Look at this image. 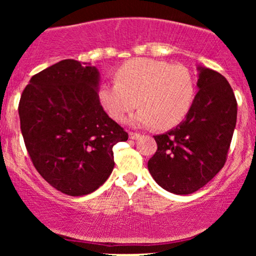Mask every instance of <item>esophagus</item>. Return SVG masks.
<instances>
[{
	"instance_id": "34e87169",
	"label": "esophagus",
	"mask_w": 256,
	"mask_h": 256,
	"mask_svg": "<svg viewBox=\"0 0 256 256\" xmlns=\"http://www.w3.org/2000/svg\"><path fill=\"white\" fill-rule=\"evenodd\" d=\"M128 137H130V140H138L140 134H137V132H128Z\"/></svg>"
}]
</instances>
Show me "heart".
<instances>
[{
	"label": "heart",
	"instance_id": "obj_1",
	"mask_svg": "<svg viewBox=\"0 0 256 256\" xmlns=\"http://www.w3.org/2000/svg\"><path fill=\"white\" fill-rule=\"evenodd\" d=\"M116 80L100 85V104L116 122L136 106L140 107L128 119L134 126L173 128L185 118L196 94L195 80L186 67L156 58H132L116 70Z\"/></svg>",
	"mask_w": 256,
	"mask_h": 256
}]
</instances>
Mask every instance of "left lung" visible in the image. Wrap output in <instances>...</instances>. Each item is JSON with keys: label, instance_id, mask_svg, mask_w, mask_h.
Returning <instances> with one entry per match:
<instances>
[{"label": "left lung", "instance_id": "obj_1", "mask_svg": "<svg viewBox=\"0 0 256 256\" xmlns=\"http://www.w3.org/2000/svg\"><path fill=\"white\" fill-rule=\"evenodd\" d=\"M198 89L185 119L154 136L158 150L148 161L154 180L167 192H198L224 167L237 120V102L220 73L198 66Z\"/></svg>", "mask_w": 256, "mask_h": 256}]
</instances>
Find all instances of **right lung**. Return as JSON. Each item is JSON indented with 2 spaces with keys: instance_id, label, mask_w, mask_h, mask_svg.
<instances>
[{
  "instance_id": "obj_1",
  "label": "right lung",
  "mask_w": 256,
  "mask_h": 256,
  "mask_svg": "<svg viewBox=\"0 0 256 256\" xmlns=\"http://www.w3.org/2000/svg\"><path fill=\"white\" fill-rule=\"evenodd\" d=\"M100 72L73 58L30 79L19 102L20 128L34 166L58 192L88 195L114 168L113 146L128 132L98 101Z\"/></svg>"
}]
</instances>
